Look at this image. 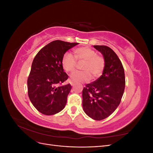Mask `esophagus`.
I'll list each match as a JSON object with an SVG mask.
<instances>
[{"label": "esophagus", "instance_id": "esophagus-1", "mask_svg": "<svg viewBox=\"0 0 153 153\" xmlns=\"http://www.w3.org/2000/svg\"><path fill=\"white\" fill-rule=\"evenodd\" d=\"M70 84H71V85L72 86H74V85H75V84H74V83H73V82H71Z\"/></svg>", "mask_w": 153, "mask_h": 153}]
</instances>
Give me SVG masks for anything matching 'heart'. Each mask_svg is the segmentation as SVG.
I'll return each mask as SVG.
<instances>
[{
    "mask_svg": "<svg viewBox=\"0 0 153 153\" xmlns=\"http://www.w3.org/2000/svg\"><path fill=\"white\" fill-rule=\"evenodd\" d=\"M75 56L69 52L64 54L62 59V66L67 72H72L75 68L77 61H85L82 69L84 71L73 72L70 77L76 83L88 82L92 79V74L94 78L101 75L105 68L104 58L97 55L95 51L89 47H80L74 50Z\"/></svg>",
    "mask_w": 153,
    "mask_h": 153,
    "instance_id": "b5f03b06",
    "label": "heart"
}]
</instances>
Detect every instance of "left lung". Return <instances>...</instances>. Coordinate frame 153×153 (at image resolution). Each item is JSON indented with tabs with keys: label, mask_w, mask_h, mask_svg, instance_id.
I'll use <instances>...</instances> for the list:
<instances>
[{
	"label": "left lung",
	"mask_w": 153,
	"mask_h": 153,
	"mask_svg": "<svg viewBox=\"0 0 153 153\" xmlns=\"http://www.w3.org/2000/svg\"><path fill=\"white\" fill-rule=\"evenodd\" d=\"M94 47L103 54L105 65L102 75L83 89L82 106L88 116L100 121L112 114L121 103L125 75L122 62L112 48L105 45Z\"/></svg>",
	"instance_id": "left-lung-1"
}]
</instances>
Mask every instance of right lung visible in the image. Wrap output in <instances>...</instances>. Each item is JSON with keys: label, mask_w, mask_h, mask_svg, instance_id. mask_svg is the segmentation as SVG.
I'll list each match as a JSON object with an SVG mask.
<instances>
[{"label": "right lung", "mask_w": 153, "mask_h": 153, "mask_svg": "<svg viewBox=\"0 0 153 153\" xmlns=\"http://www.w3.org/2000/svg\"><path fill=\"white\" fill-rule=\"evenodd\" d=\"M78 44L55 40L45 46L35 56L27 88L31 103L41 114L53 115L65 107L71 86L69 84L62 85L68 78L62 59L66 51Z\"/></svg>", "instance_id": "1"}]
</instances>
